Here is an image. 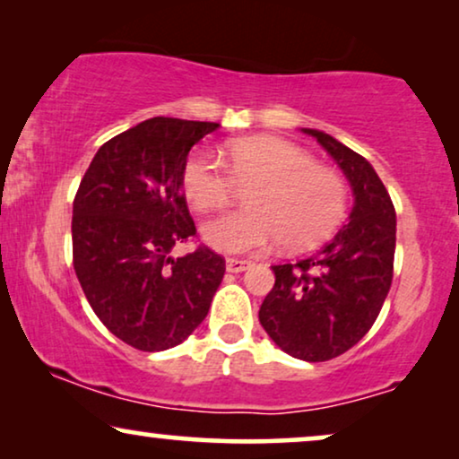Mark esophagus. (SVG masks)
I'll return each mask as SVG.
<instances>
[{"instance_id":"esophagus-1","label":"esophagus","mask_w":459,"mask_h":459,"mask_svg":"<svg viewBox=\"0 0 459 459\" xmlns=\"http://www.w3.org/2000/svg\"><path fill=\"white\" fill-rule=\"evenodd\" d=\"M252 266L249 260H241V258H226V271L229 273H243Z\"/></svg>"}]
</instances>
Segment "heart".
<instances>
[{"instance_id":"heart-1","label":"heart","mask_w":459,"mask_h":459,"mask_svg":"<svg viewBox=\"0 0 459 459\" xmlns=\"http://www.w3.org/2000/svg\"><path fill=\"white\" fill-rule=\"evenodd\" d=\"M235 186H252L247 210L220 213L201 229L207 246L224 254L262 252L277 239L287 249L316 246L338 229L348 205L344 178L287 140H237L226 146L224 163L210 151L188 155L182 191L193 207H222Z\"/></svg>"}]
</instances>
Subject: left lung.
Returning a JSON list of instances; mask_svg holds the SVG:
<instances>
[{
	"instance_id": "8db88e82",
	"label": "left lung",
	"mask_w": 459,
	"mask_h": 459,
	"mask_svg": "<svg viewBox=\"0 0 459 459\" xmlns=\"http://www.w3.org/2000/svg\"><path fill=\"white\" fill-rule=\"evenodd\" d=\"M304 134L316 138L346 174L354 207L325 247L293 264L273 266L274 285L258 316L281 351L321 363L357 344L380 315L393 283L396 213L368 159L325 132Z\"/></svg>"
}]
</instances>
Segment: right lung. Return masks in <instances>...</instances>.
Here are the masks:
<instances>
[{"mask_svg": "<svg viewBox=\"0 0 459 459\" xmlns=\"http://www.w3.org/2000/svg\"><path fill=\"white\" fill-rule=\"evenodd\" d=\"M210 121L152 117L98 149L73 201V268L108 332L144 352L168 351L210 310L226 264L207 246L172 258L197 237L182 193L188 151Z\"/></svg>", "mask_w": 459, "mask_h": 459, "instance_id": "right-lung-1", "label": "right lung"}]
</instances>
